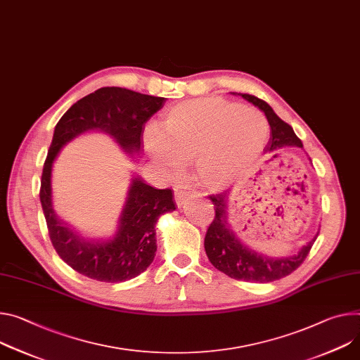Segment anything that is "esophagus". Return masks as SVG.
<instances>
[{
    "label": "esophagus",
    "mask_w": 360,
    "mask_h": 360,
    "mask_svg": "<svg viewBox=\"0 0 360 360\" xmlns=\"http://www.w3.org/2000/svg\"><path fill=\"white\" fill-rule=\"evenodd\" d=\"M188 197H189V193L186 191H184V189L175 191V202L178 207H182L188 201Z\"/></svg>",
    "instance_id": "1"
}]
</instances>
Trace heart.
<instances>
[{"label":"heart","mask_w":360,"mask_h":360,"mask_svg":"<svg viewBox=\"0 0 360 360\" xmlns=\"http://www.w3.org/2000/svg\"><path fill=\"white\" fill-rule=\"evenodd\" d=\"M160 135L148 130L145 146L167 175L192 159L197 181L219 189L250 175L263 155L270 124L266 116L218 97L181 102L160 122Z\"/></svg>","instance_id":"b5f03b06"}]
</instances>
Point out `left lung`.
I'll list each match as a JSON object with an SVG mask.
<instances>
[{"mask_svg": "<svg viewBox=\"0 0 360 360\" xmlns=\"http://www.w3.org/2000/svg\"><path fill=\"white\" fill-rule=\"evenodd\" d=\"M241 96L245 101L257 106L259 110H263L270 123L271 132L270 141L264 149L266 153H274L284 146L303 148L302 141L294 134L291 126L283 122L274 113L269 103L251 94ZM277 155H274V158ZM226 198V191L210 197L214 204L215 217L207 230L204 247L211 264L217 270L236 280H244L251 283H270L291 274L294 270L302 266L317 237L309 241L296 255L273 258L255 252L254 250H250L247 245L241 244V241L231 231L230 225H228Z\"/></svg>", "mask_w": 360, "mask_h": 360, "instance_id": "left-lung-1", "label": "left lung"}]
</instances>
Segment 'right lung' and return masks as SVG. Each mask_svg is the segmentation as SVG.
<instances>
[{
    "mask_svg": "<svg viewBox=\"0 0 360 360\" xmlns=\"http://www.w3.org/2000/svg\"><path fill=\"white\" fill-rule=\"evenodd\" d=\"M165 97L123 87H102L76 102L56 124L44 162L40 201L49 236L58 257L77 273L105 283L135 278L153 261L158 218L175 211L171 189H156L134 178L119 218L117 233L108 241H86L63 224L51 202V169L61 148L89 130L109 134L127 153H139L145 123L162 109Z\"/></svg>",
    "mask_w": 360,
    "mask_h": 360,
    "instance_id": "obj_1",
    "label": "right lung"
}]
</instances>
